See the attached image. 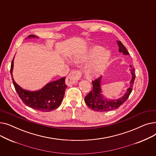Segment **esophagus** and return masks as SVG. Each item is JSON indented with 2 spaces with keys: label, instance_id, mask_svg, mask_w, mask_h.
Returning a JSON list of instances; mask_svg holds the SVG:
<instances>
[{
  "label": "esophagus",
  "instance_id": "34e87169",
  "mask_svg": "<svg viewBox=\"0 0 156 156\" xmlns=\"http://www.w3.org/2000/svg\"><path fill=\"white\" fill-rule=\"evenodd\" d=\"M81 76V73L80 71L74 69L71 71V72H70L66 79V83L68 86L75 84L77 82Z\"/></svg>",
  "mask_w": 156,
  "mask_h": 156
}]
</instances>
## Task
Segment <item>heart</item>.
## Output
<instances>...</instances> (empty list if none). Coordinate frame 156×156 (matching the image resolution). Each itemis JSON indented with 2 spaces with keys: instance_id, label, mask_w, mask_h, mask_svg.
Listing matches in <instances>:
<instances>
[{
  "instance_id": "b5f03b06",
  "label": "heart",
  "mask_w": 156,
  "mask_h": 156,
  "mask_svg": "<svg viewBox=\"0 0 156 156\" xmlns=\"http://www.w3.org/2000/svg\"><path fill=\"white\" fill-rule=\"evenodd\" d=\"M89 60L85 66L84 73L89 78H95L99 76L108 65L110 53L104 51L101 46H94L85 52L78 54L73 57V61L76 62H83Z\"/></svg>"
}]
</instances>
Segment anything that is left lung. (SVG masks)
<instances>
[{
  "mask_svg": "<svg viewBox=\"0 0 156 156\" xmlns=\"http://www.w3.org/2000/svg\"><path fill=\"white\" fill-rule=\"evenodd\" d=\"M118 44L119 45V51L120 52H122L125 55L129 54L126 47L121 43V42L118 41ZM130 67L132 68H131V73H132V79L130 81V87L128 88L126 93L118 100L107 101L103 99V96H102L101 94L102 92L101 89V76H99V78L93 80L92 81L93 85L92 90L85 97V104L88 106V108L94 111L97 112L109 111L119 108L128 99L133 89L136 75L135 68L132 67V66H130Z\"/></svg>",
  "mask_w": 156,
  "mask_h": 156,
  "instance_id": "obj_1",
  "label": "left lung"
}]
</instances>
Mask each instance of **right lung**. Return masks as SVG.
<instances>
[{
	"instance_id": "1",
	"label": "right lung",
	"mask_w": 156,
	"mask_h": 156,
	"mask_svg": "<svg viewBox=\"0 0 156 156\" xmlns=\"http://www.w3.org/2000/svg\"><path fill=\"white\" fill-rule=\"evenodd\" d=\"M29 37H35L31 35ZM13 60L11 66V75L13 85L23 102L28 107L42 112H50L59 107L64 96L67 85L65 84V77L47 84L43 88L37 92H30L21 88L14 81L12 76Z\"/></svg>"
}]
</instances>
